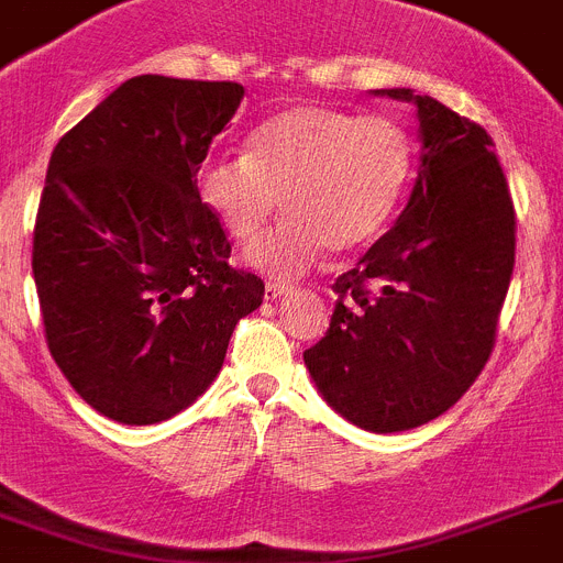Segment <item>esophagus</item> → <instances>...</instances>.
<instances>
[{"label": "esophagus", "instance_id": "1", "mask_svg": "<svg viewBox=\"0 0 563 563\" xmlns=\"http://www.w3.org/2000/svg\"><path fill=\"white\" fill-rule=\"evenodd\" d=\"M292 287L290 285H285V282H267L265 285V298H271V301H276V298H282V296H287V292H290Z\"/></svg>", "mask_w": 563, "mask_h": 563}]
</instances>
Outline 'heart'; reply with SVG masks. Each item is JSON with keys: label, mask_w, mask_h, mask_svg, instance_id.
Masks as SVG:
<instances>
[{"label": "heart", "mask_w": 563, "mask_h": 563, "mask_svg": "<svg viewBox=\"0 0 563 563\" xmlns=\"http://www.w3.org/2000/svg\"><path fill=\"white\" fill-rule=\"evenodd\" d=\"M412 175L405 128L383 113L298 102L247 133L245 156L209 158L195 187L236 242L254 240L278 198L287 220L247 247L260 271L296 276L329 247L354 254L388 229Z\"/></svg>", "instance_id": "1"}]
</instances>
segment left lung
<instances>
[{
	"label": "left lung",
	"instance_id": "8db88e82",
	"mask_svg": "<svg viewBox=\"0 0 563 563\" xmlns=\"http://www.w3.org/2000/svg\"><path fill=\"white\" fill-rule=\"evenodd\" d=\"M421 173L394 229L338 276L329 332L303 352L334 410L371 432L421 427L486 368L517 254V211L494 142L427 95Z\"/></svg>",
	"mask_w": 563,
	"mask_h": 563
}]
</instances>
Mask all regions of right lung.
Listing matches in <instances>:
<instances>
[{
  "instance_id": "add662e5",
  "label": "right lung",
  "mask_w": 563,
  "mask_h": 563,
  "mask_svg": "<svg viewBox=\"0 0 563 563\" xmlns=\"http://www.w3.org/2000/svg\"><path fill=\"white\" fill-rule=\"evenodd\" d=\"M240 82L139 75L55 144L33 229L49 354L122 424H156L220 374L240 318L265 296L195 175L240 106Z\"/></svg>"
}]
</instances>
